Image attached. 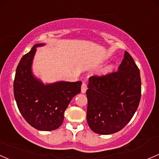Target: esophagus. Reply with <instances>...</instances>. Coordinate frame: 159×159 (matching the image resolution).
Here are the masks:
<instances>
[{"label":"esophagus","mask_w":159,"mask_h":159,"mask_svg":"<svg viewBox=\"0 0 159 159\" xmlns=\"http://www.w3.org/2000/svg\"><path fill=\"white\" fill-rule=\"evenodd\" d=\"M87 91V84H85L84 82L82 83V84H81V93H85Z\"/></svg>","instance_id":"obj_1"}]
</instances>
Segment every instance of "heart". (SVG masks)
I'll use <instances>...</instances> for the list:
<instances>
[{
  "label": "heart",
  "instance_id": "1",
  "mask_svg": "<svg viewBox=\"0 0 159 159\" xmlns=\"http://www.w3.org/2000/svg\"><path fill=\"white\" fill-rule=\"evenodd\" d=\"M112 69H113V67H112V66H108V67H107V68H104V70H103V72H104V73H108V72H110V71H111Z\"/></svg>",
  "mask_w": 159,
  "mask_h": 159
}]
</instances>
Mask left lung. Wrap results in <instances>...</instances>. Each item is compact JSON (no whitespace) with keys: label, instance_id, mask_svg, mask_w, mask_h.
Instances as JSON below:
<instances>
[{"label":"left lung","instance_id":"obj_1","mask_svg":"<svg viewBox=\"0 0 159 159\" xmlns=\"http://www.w3.org/2000/svg\"><path fill=\"white\" fill-rule=\"evenodd\" d=\"M87 121L92 131L109 135L124 127L136 113L141 98L139 69L125 52L116 71L89 78Z\"/></svg>","mask_w":159,"mask_h":159}]
</instances>
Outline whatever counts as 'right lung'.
Masks as SVG:
<instances>
[{"label":"right lung","mask_w":159,"mask_h":159,"mask_svg":"<svg viewBox=\"0 0 159 159\" xmlns=\"http://www.w3.org/2000/svg\"><path fill=\"white\" fill-rule=\"evenodd\" d=\"M36 44L23 56L16 70L13 93L18 109L26 121L36 129L51 131L62 124L70 101L81 92V81H58L45 85L33 76L31 66Z\"/></svg>","instance_id":"1"}]
</instances>
